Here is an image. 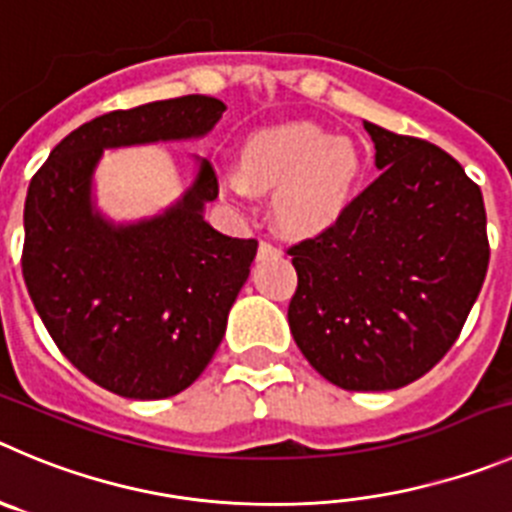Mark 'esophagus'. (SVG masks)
Listing matches in <instances>:
<instances>
[{"instance_id":"1","label":"esophagus","mask_w":512,"mask_h":512,"mask_svg":"<svg viewBox=\"0 0 512 512\" xmlns=\"http://www.w3.org/2000/svg\"><path fill=\"white\" fill-rule=\"evenodd\" d=\"M270 255H275V247H272L267 240H262L260 250H257V257H260V260H265V257H270Z\"/></svg>"}]
</instances>
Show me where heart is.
<instances>
[{
    "label": "heart",
    "mask_w": 512,
    "mask_h": 512,
    "mask_svg": "<svg viewBox=\"0 0 512 512\" xmlns=\"http://www.w3.org/2000/svg\"><path fill=\"white\" fill-rule=\"evenodd\" d=\"M240 171L222 179L232 202L245 204L250 189L275 191V224L308 237L333 227L351 207L364 176V151L351 136H331L315 123H283L247 138Z\"/></svg>",
    "instance_id": "b5f03b06"
}]
</instances>
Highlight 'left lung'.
<instances>
[{"mask_svg":"<svg viewBox=\"0 0 512 512\" xmlns=\"http://www.w3.org/2000/svg\"><path fill=\"white\" fill-rule=\"evenodd\" d=\"M374 184L333 227L288 250L290 333L323 379L389 391L427 374L460 336L485 280L482 191L447 151L364 123Z\"/></svg>","mask_w":512,"mask_h":512,"instance_id":"obj_1","label":"left lung"}]
</instances>
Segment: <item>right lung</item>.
I'll return each instance as SVG.
<instances>
[{
    "label": "right lung",
    "instance_id": "obj_1",
    "mask_svg": "<svg viewBox=\"0 0 512 512\" xmlns=\"http://www.w3.org/2000/svg\"><path fill=\"white\" fill-rule=\"evenodd\" d=\"M224 108L181 95L105 113L62 138L27 189L22 275L35 310L80 374L126 399H166L199 379L257 240L204 222L219 194L207 159L179 202L131 224L95 209L93 171L105 148L207 136Z\"/></svg>",
    "mask_w": 512,
    "mask_h": 512
}]
</instances>
